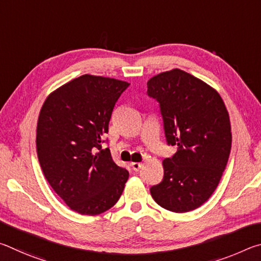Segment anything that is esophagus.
<instances>
[{"mask_svg": "<svg viewBox=\"0 0 261 261\" xmlns=\"http://www.w3.org/2000/svg\"><path fill=\"white\" fill-rule=\"evenodd\" d=\"M130 166L132 167V169H134L135 171H138L141 167H143V163L140 162H131Z\"/></svg>", "mask_w": 261, "mask_h": 261, "instance_id": "34e87169", "label": "esophagus"}]
</instances>
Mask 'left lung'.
Listing matches in <instances>:
<instances>
[{"mask_svg":"<svg viewBox=\"0 0 261 261\" xmlns=\"http://www.w3.org/2000/svg\"><path fill=\"white\" fill-rule=\"evenodd\" d=\"M147 94L160 103L168 145L177 152L162 161L163 179L151 194L175 213L200 207L213 194L231 148L229 114L218 91L179 69L147 82Z\"/></svg>","mask_w":261,"mask_h":261,"instance_id":"obj_1","label":"left lung"}]
</instances>
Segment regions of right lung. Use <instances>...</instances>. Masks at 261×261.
Instances as JSON below:
<instances>
[{
	"label": "right lung",
	"mask_w": 261,
	"mask_h": 261,
	"mask_svg": "<svg viewBox=\"0 0 261 261\" xmlns=\"http://www.w3.org/2000/svg\"><path fill=\"white\" fill-rule=\"evenodd\" d=\"M130 84L83 74L47 96L37 125V152L53 190L72 211L98 215L116 204L129 171L114 162L103 136Z\"/></svg>",
	"instance_id": "obj_1"
}]
</instances>
